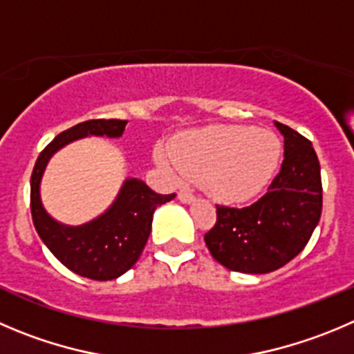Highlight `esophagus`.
I'll return each instance as SVG.
<instances>
[{"instance_id":"obj_1","label":"esophagus","mask_w":354,"mask_h":354,"mask_svg":"<svg viewBox=\"0 0 354 354\" xmlns=\"http://www.w3.org/2000/svg\"><path fill=\"white\" fill-rule=\"evenodd\" d=\"M178 199H180L183 204H190L196 201V197H194V194L187 192V190H181V192L178 194Z\"/></svg>"}]
</instances>
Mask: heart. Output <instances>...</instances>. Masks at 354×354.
Instances as JSON below:
<instances>
[{"label": "heart", "instance_id": "b5f03b06", "mask_svg": "<svg viewBox=\"0 0 354 354\" xmlns=\"http://www.w3.org/2000/svg\"><path fill=\"white\" fill-rule=\"evenodd\" d=\"M281 157L276 134L248 125H209L183 132L169 148H155V164L174 181L203 178L207 194L225 204L253 199L269 183Z\"/></svg>", "mask_w": 354, "mask_h": 354}]
</instances>
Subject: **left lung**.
I'll list each match as a JSON object with an SVG mask.
<instances>
[{
    "label": "left lung",
    "instance_id": "8db88e82",
    "mask_svg": "<svg viewBox=\"0 0 354 354\" xmlns=\"http://www.w3.org/2000/svg\"><path fill=\"white\" fill-rule=\"evenodd\" d=\"M285 138V158L267 194L248 207L216 206L204 236L213 259L244 274H267L295 259L322 216V173L313 143L274 122Z\"/></svg>",
    "mask_w": 354,
    "mask_h": 354
}]
</instances>
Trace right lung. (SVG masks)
Here are the masks:
<instances>
[{
  "instance_id": "add662e5",
  "label": "right lung",
  "mask_w": 354,
  "mask_h": 354,
  "mask_svg": "<svg viewBox=\"0 0 354 354\" xmlns=\"http://www.w3.org/2000/svg\"><path fill=\"white\" fill-rule=\"evenodd\" d=\"M125 125L127 120L104 118L73 125L39 153L31 174V214L39 239L62 266L95 281L117 279L138 262L150 236L155 209L173 201L176 194L162 196L145 181L127 178L104 213L82 225H64L45 211L39 185L55 151L82 138H120Z\"/></svg>"
}]
</instances>
